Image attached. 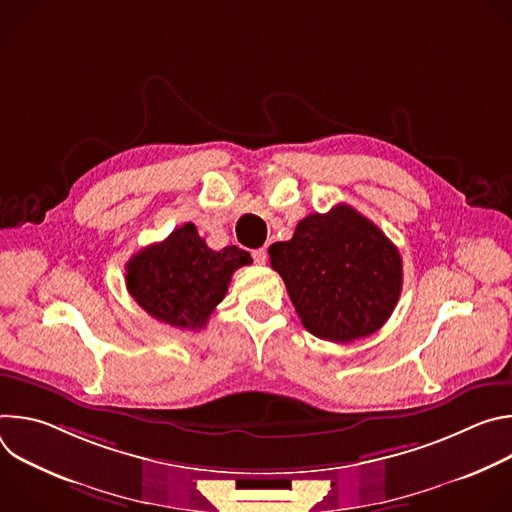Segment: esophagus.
<instances>
[{"label":"esophagus","instance_id":"esophagus-1","mask_svg":"<svg viewBox=\"0 0 512 512\" xmlns=\"http://www.w3.org/2000/svg\"><path fill=\"white\" fill-rule=\"evenodd\" d=\"M253 259H255L257 265H265V261H267V251H265V249H255V251H253Z\"/></svg>","mask_w":512,"mask_h":512}]
</instances>
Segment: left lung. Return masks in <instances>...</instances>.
<instances>
[{"label":"left lung","instance_id":"8db88e82","mask_svg":"<svg viewBox=\"0 0 512 512\" xmlns=\"http://www.w3.org/2000/svg\"><path fill=\"white\" fill-rule=\"evenodd\" d=\"M269 257L304 328L330 342L377 332L401 296L397 247L348 204L302 218L294 237L269 247Z\"/></svg>","mask_w":512,"mask_h":512}]
</instances>
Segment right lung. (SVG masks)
<instances>
[{"mask_svg":"<svg viewBox=\"0 0 512 512\" xmlns=\"http://www.w3.org/2000/svg\"><path fill=\"white\" fill-rule=\"evenodd\" d=\"M253 263L235 245L214 251L192 223L162 243L137 251L125 265L131 298L158 322L198 330L223 302L231 275Z\"/></svg>","mask_w":512,"mask_h":512,"instance_id":"1","label":"right lung"}]
</instances>
